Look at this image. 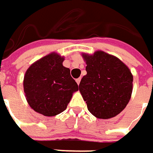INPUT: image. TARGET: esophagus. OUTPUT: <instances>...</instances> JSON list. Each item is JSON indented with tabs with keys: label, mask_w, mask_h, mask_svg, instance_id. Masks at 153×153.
I'll return each mask as SVG.
<instances>
[{
	"label": "esophagus",
	"mask_w": 153,
	"mask_h": 153,
	"mask_svg": "<svg viewBox=\"0 0 153 153\" xmlns=\"http://www.w3.org/2000/svg\"><path fill=\"white\" fill-rule=\"evenodd\" d=\"M80 80H81V79H80V78H79V79H76V82L78 85H79V83H80Z\"/></svg>",
	"instance_id": "34e87169"
}]
</instances>
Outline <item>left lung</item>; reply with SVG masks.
<instances>
[{"mask_svg": "<svg viewBox=\"0 0 153 153\" xmlns=\"http://www.w3.org/2000/svg\"><path fill=\"white\" fill-rule=\"evenodd\" d=\"M87 74L79 83V92L91 114L109 119L120 114L129 103L133 75L129 67L116 56L102 51L82 53Z\"/></svg>", "mask_w": 153, "mask_h": 153, "instance_id": "1", "label": "left lung"}]
</instances>
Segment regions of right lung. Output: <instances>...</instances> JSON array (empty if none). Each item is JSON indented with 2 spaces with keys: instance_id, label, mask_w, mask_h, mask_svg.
Instances as JSON below:
<instances>
[{
  "instance_id": "add662e5",
  "label": "right lung",
  "mask_w": 153,
  "mask_h": 153,
  "mask_svg": "<svg viewBox=\"0 0 153 153\" xmlns=\"http://www.w3.org/2000/svg\"><path fill=\"white\" fill-rule=\"evenodd\" d=\"M65 58L51 52L34 62L23 78V91L30 108L36 112L54 117L63 112L79 90L78 84L63 65Z\"/></svg>"
}]
</instances>
